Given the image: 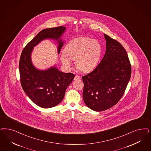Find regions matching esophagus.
Instances as JSON below:
<instances>
[{"mask_svg": "<svg viewBox=\"0 0 151 151\" xmlns=\"http://www.w3.org/2000/svg\"><path fill=\"white\" fill-rule=\"evenodd\" d=\"M80 79H81V77L78 76V75H76L75 77L74 78V80H80Z\"/></svg>", "mask_w": 151, "mask_h": 151, "instance_id": "esophagus-1", "label": "esophagus"}]
</instances>
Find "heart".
Returning a JSON list of instances; mask_svg holds the SVG:
<instances>
[{"label":"heart","mask_w":151,"mask_h":151,"mask_svg":"<svg viewBox=\"0 0 151 151\" xmlns=\"http://www.w3.org/2000/svg\"><path fill=\"white\" fill-rule=\"evenodd\" d=\"M61 56L63 65L70 66L72 60H76L77 68L88 72L93 70L99 61L101 53V46L98 41L89 37H81L68 42Z\"/></svg>","instance_id":"obj_1"}]
</instances>
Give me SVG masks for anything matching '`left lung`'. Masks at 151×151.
<instances>
[{"label":"left lung","instance_id":"8db88e82","mask_svg":"<svg viewBox=\"0 0 151 151\" xmlns=\"http://www.w3.org/2000/svg\"><path fill=\"white\" fill-rule=\"evenodd\" d=\"M106 51L93 71L82 77L83 97L91 109L101 111L114 106L122 98L131 76V65L124 48L104 34Z\"/></svg>","mask_w":151,"mask_h":151}]
</instances>
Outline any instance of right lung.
<instances>
[{"instance_id":"right-lung-1","label":"right lung","mask_w":151,"mask_h":151,"mask_svg":"<svg viewBox=\"0 0 151 151\" xmlns=\"http://www.w3.org/2000/svg\"><path fill=\"white\" fill-rule=\"evenodd\" d=\"M65 29L60 26L42 30L27 43L21 53L19 70L22 87L34 103L43 108H52L61 103L75 75L61 72L55 67L43 71L37 70L32 65L31 52L33 47L43 40L52 38L58 40L59 53L63 42L58 39Z\"/></svg>"}]
</instances>
